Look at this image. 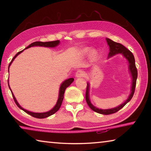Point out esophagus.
<instances>
[{
	"mask_svg": "<svg viewBox=\"0 0 151 151\" xmlns=\"http://www.w3.org/2000/svg\"><path fill=\"white\" fill-rule=\"evenodd\" d=\"M75 76H76V77H77V78L83 77V76H85V73H84L83 70H78L77 71V72L76 73V74H75Z\"/></svg>",
	"mask_w": 151,
	"mask_h": 151,
	"instance_id": "1",
	"label": "esophagus"
}]
</instances>
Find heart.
<instances>
[{"label":"heart","mask_w":151,"mask_h":151,"mask_svg":"<svg viewBox=\"0 0 151 151\" xmlns=\"http://www.w3.org/2000/svg\"><path fill=\"white\" fill-rule=\"evenodd\" d=\"M84 52H90V49H89V48H85V50H84Z\"/></svg>","instance_id":"1"}]
</instances>
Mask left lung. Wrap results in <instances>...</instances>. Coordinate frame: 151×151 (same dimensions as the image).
<instances>
[{"label":"left lung","instance_id":"obj_1","mask_svg":"<svg viewBox=\"0 0 151 151\" xmlns=\"http://www.w3.org/2000/svg\"><path fill=\"white\" fill-rule=\"evenodd\" d=\"M106 42L108 43V45L109 46V57H112V56L115 55L116 54H118V53H121L124 57L127 58L129 61V70L130 72L131 73L132 75V86H131V93L130 94V95L128 98L127 100L124 102L123 104H121V105L116 107V108H113V109H99L98 108H96L94 106H93V104H91L90 102V100H89V85L88 83H87V86H86V95H85V98H86V101L87 103L88 106L90 108L94 111V112H98V113L100 114H113L115 113L117 111H119L120 109H121L122 107H123L125 104H126L127 103L131 100V99L133 96V94L134 93V91H135V88H136V83H137V76H138V73H137V69L136 67V65H135V60H134V55L129 50H128L127 48L124 47L123 45H121V43L119 42H116L112 41V40L109 39H106Z\"/></svg>","mask_w":151,"mask_h":151}]
</instances>
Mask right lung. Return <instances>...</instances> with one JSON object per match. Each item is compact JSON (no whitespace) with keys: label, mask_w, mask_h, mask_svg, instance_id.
<instances>
[{"label":"right lung","mask_w":151,"mask_h":151,"mask_svg":"<svg viewBox=\"0 0 151 151\" xmlns=\"http://www.w3.org/2000/svg\"><path fill=\"white\" fill-rule=\"evenodd\" d=\"M59 42H60L59 40H55V41H50V42L36 41V42L31 43V44L28 46L27 48H25L24 49H27V48H29L30 47H34V46H40V47H56V46H57L58 44H59ZM22 51H23V50H21V51H19V52H17V54L14 56L13 58L12 59L11 62L10 63L9 68V66H10V65H11V64L12 63V61H13L14 58L17 57V55H19L20 53H21L22 52ZM73 81H74V78H68V79H67V80H66V81L63 82V83H62V85H61V86H60V87L59 96H58L57 103V104H56V105L55 106L54 108H53L52 109H51L50 111H49L46 112H42V113H36V112H30V111H27V110L24 109L23 108H22V107L19 105V104L18 103V102L17 101L16 99H15V97L14 96L13 93H12V92H11V93H12V97H13V99H14V101L15 102V103H16V104L18 106L19 108H20V109H22V111H24L25 112H27V114H30V115H31L33 117H35V118L44 119V118H47V117L49 116L50 115H52V114H55L56 112H57L58 111V109H60L61 104H62L63 98H64V93H65V91L66 90V88H67L68 86H69ZM9 88H10V86H9ZM10 89H11V88H10Z\"/></svg>","instance_id":"right-lung-1"}]
</instances>
